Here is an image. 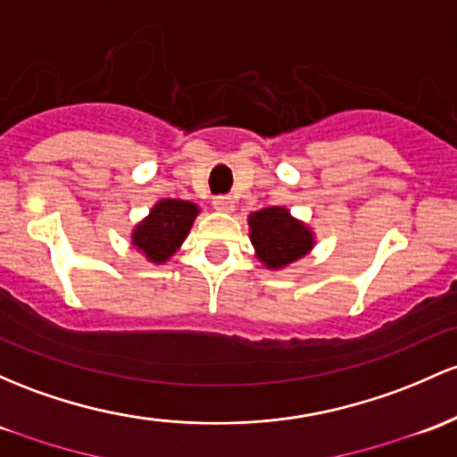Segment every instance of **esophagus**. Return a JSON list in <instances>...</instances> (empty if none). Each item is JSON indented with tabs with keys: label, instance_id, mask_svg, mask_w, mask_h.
<instances>
[{
	"label": "esophagus",
	"instance_id": "34e87169",
	"mask_svg": "<svg viewBox=\"0 0 457 457\" xmlns=\"http://www.w3.org/2000/svg\"><path fill=\"white\" fill-rule=\"evenodd\" d=\"M212 205L217 210H220V212H232V210H234V199L228 197V195H219V197H214Z\"/></svg>",
	"mask_w": 457,
	"mask_h": 457
}]
</instances>
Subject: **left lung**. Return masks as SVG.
I'll return each instance as SVG.
<instances>
[{
	"instance_id": "8db88e82",
	"label": "left lung",
	"mask_w": 457,
	"mask_h": 457,
	"mask_svg": "<svg viewBox=\"0 0 457 457\" xmlns=\"http://www.w3.org/2000/svg\"><path fill=\"white\" fill-rule=\"evenodd\" d=\"M249 229L255 253L269 269H282L295 262L314 245L312 232L279 205L253 212L249 217Z\"/></svg>"
}]
</instances>
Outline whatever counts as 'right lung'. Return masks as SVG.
<instances>
[{"instance_id":"obj_1","label":"right lung","mask_w":457,"mask_h":457,"mask_svg":"<svg viewBox=\"0 0 457 457\" xmlns=\"http://www.w3.org/2000/svg\"><path fill=\"white\" fill-rule=\"evenodd\" d=\"M199 208L182 199H162L154 205L149 217L134 229L132 243L152 262H164L188 237Z\"/></svg>"}]
</instances>
